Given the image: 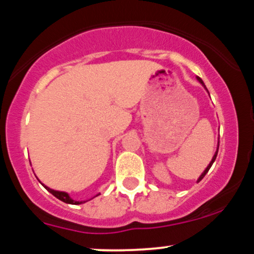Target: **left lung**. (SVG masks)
I'll return each instance as SVG.
<instances>
[{
  "instance_id": "obj_1",
  "label": "left lung",
  "mask_w": 254,
  "mask_h": 254,
  "mask_svg": "<svg viewBox=\"0 0 254 254\" xmlns=\"http://www.w3.org/2000/svg\"><path fill=\"white\" fill-rule=\"evenodd\" d=\"M196 78H197V81H198V82H200L201 84H202V87H203V88H204V89H206V91H207V93H208V94H209L208 89H207V87H206V86H204L203 81H202V80H201V78H200V77H196ZM218 149H219V139H218V145H217V150H215V152H214L213 157H212L211 162H209V163H208V166H207V167H206V168H204V171L202 172V173H201V176H200V177H198L197 182L202 181V179H203V177H204V176H206V174H207V172H208V171H209V168H211V167H212V165H213V162H214V161H215V157H217V154H218Z\"/></svg>"
}]
</instances>
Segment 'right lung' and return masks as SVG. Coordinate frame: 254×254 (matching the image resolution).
Instances as JSON below:
<instances>
[{
    "label": "right lung",
    "mask_w": 254,
    "mask_h": 254,
    "mask_svg": "<svg viewBox=\"0 0 254 254\" xmlns=\"http://www.w3.org/2000/svg\"><path fill=\"white\" fill-rule=\"evenodd\" d=\"M39 179V178H37ZM39 182H40V179H39ZM41 183V182H40ZM41 184L43 185V187L46 188V189L48 190V191H50L52 195L53 196H56L57 198H58V200H61V201H63V202H65V203H70V204H81V203H84V202H87V201H76V200H73V198L71 197V196L69 195V193L67 192H65V191H59V190H54V189H51L50 187H47V185H45L43 184V183H41ZM98 195H100V193H97V195L94 196V197H97ZM94 197H92V198H94Z\"/></svg>",
    "instance_id": "right-lung-1"
}]
</instances>
